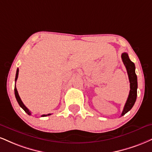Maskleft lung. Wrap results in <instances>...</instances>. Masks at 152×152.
Wrapping results in <instances>:
<instances>
[{"label":"left lung","instance_id":"obj_1","mask_svg":"<svg viewBox=\"0 0 152 152\" xmlns=\"http://www.w3.org/2000/svg\"><path fill=\"white\" fill-rule=\"evenodd\" d=\"M121 57L123 64L125 66L126 69H127L129 83H130V91H129L128 98H127L125 107H124L121 114V116H123L128 111L130 110L133 105H134L135 101H136L137 95V77L135 74L134 64L129 59L127 53H122Z\"/></svg>","mask_w":152,"mask_h":152}]
</instances>
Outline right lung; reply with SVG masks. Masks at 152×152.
Returning a JSON list of instances; mask_svg holds the SVG:
<instances>
[{
	"label": "right lung",
	"instance_id": "1",
	"mask_svg": "<svg viewBox=\"0 0 152 152\" xmlns=\"http://www.w3.org/2000/svg\"><path fill=\"white\" fill-rule=\"evenodd\" d=\"M18 72H19V69H17V71H16L15 79V82H16V81H17L18 77ZM15 96L16 100H17L18 103V104H19V105H20V107H22V108H23V109L25 111V113H27V114H28L29 115H31V112H30V110H29L28 109H27V107H26V106H25V105H24V104H23V101H22L21 99H20V98L19 94H18V91H17V88H16V86H15ZM50 115H51V114L42 115V117H46V116Z\"/></svg>",
	"mask_w": 152,
	"mask_h": 152
}]
</instances>
